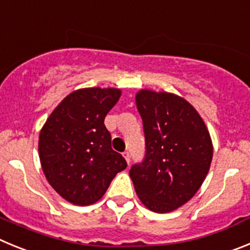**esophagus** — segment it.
<instances>
[{"mask_svg": "<svg viewBox=\"0 0 250 250\" xmlns=\"http://www.w3.org/2000/svg\"><path fill=\"white\" fill-rule=\"evenodd\" d=\"M123 157H125V161H127V163L129 164V161H130L129 152H125V153H123Z\"/></svg>", "mask_w": 250, "mask_h": 250, "instance_id": "34e87169", "label": "esophagus"}]
</instances>
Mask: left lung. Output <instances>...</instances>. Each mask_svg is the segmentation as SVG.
<instances>
[{"mask_svg": "<svg viewBox=\"0 0 250 250\" xmlns=\"http://www.w3.org/2000/svg\"><path fill=\"white\" fill-rule=\"evenodd\" d=\"M136 103L147 152L130 168V179L146 208L173 212L203 184L213 158L212 138L201 114L178 94L142 88Z\"/></svg>", "mask_w": 250, "mask_h": 250, "instance_id": "8db88e82", "label": "left lung"}]
</instances>
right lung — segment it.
Masks as SVG:
<instances>
[{
    "instance_id": "add662e5",
    "label": "right lung",
    "mask_w": 250,
    "mask_h": 250,
    "mask_svg": "<svg viewBox=\"0 0 250 250\" xmlns=\"http://www.w3.org/2000/svg\"><path fill=\"white\" fill-rule=\"evenodd\" d=\"M122 91L88 87L71 92L49 114L38 137V156L53 189L75 206H91L104 195L127 162L112 149L104 117Z\"/></svg>"
}]
</instances>
